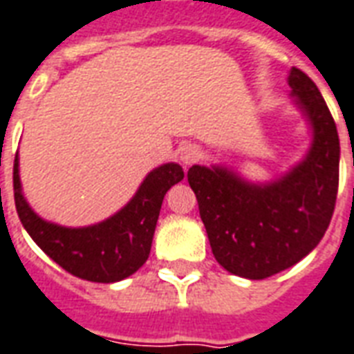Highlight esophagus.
<instances>
[{
  "mask_svg": "<svg viewBox=\"0 0 354 354\" xmlns=\"http://www.w3.org/2000/svg\"><path fill=\"white\" fill-rule=\"evenodd\" d=\"M201 157V150H198L195 144H189V146H185L180 151V159H182V163L184 165H193L197 163V159Z\"/></svg>",
  "mask_w": 354,
  "mask_h": 354,
  "instance_id": "1",
  "label": "esophagus"
}]
</instances>
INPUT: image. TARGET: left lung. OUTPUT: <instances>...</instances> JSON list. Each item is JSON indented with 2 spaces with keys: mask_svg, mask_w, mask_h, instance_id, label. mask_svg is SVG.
Wrapping results in <instances>:
<instances>
[{
  "mask_svg": "<svg viewBox=\"0 0 354 354\" xmlns=\"http://www.w3.org/2000/svg\"><path fill=\"white\" fill-rule=\"evenodd\" d=\"M289 86L313 127L308 156L289 174L255 185L221 167L187 170L214 257L248 279L270 277L302 261L324 236L336 206L339 138L334 118L304 71L290 69Z\"/></svg>",
  "mask_w": 354,
  "mask_h": 354,
  "instance_id": "1",
  "label": "left lung"
}]
</instances>
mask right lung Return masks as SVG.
Returning <instances> with one entry per match:
<instances>
[{"mask_svg": "<svg viewBox=\"0 0 354 354\" xmlns=\"http://www.w3.org/2000/svg\"><path fill=\"white\" fill-rule=\"evenodd\" d=\"M180 180H184L180 165H163L151 170L137 195L116 216L84 229H67L44 221L31 210L20 189L18 157L12 169L15 204L24 229L64 270L95 283L125 279L148 261L165 193Z\"/></svg>", "mask_w": 354, "mask_h": 354, "instance_id": "add662e5", "label": "right lung"}]
</instances>
